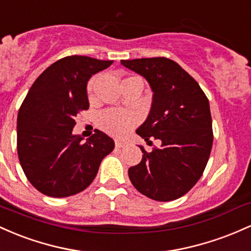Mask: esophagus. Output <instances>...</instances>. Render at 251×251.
Here are the masks:
<instances>
[{
    "label": "esophagus",
    "instance_id": "esophagus-1",
    "mask_svg": "<svg viewBox=\"0 0 251 251\" xmlns=\"http://www.w3.org/2000/svg\"><path fill=\"white\" fill-rule=\"evenodd\" d=\"M115 146H116V148H123V147H126V143L123 142V141L116 140V141H115Z\"/></svg>",
    "mask_w": 251,
    "mask_h": 251
}]
</instances>
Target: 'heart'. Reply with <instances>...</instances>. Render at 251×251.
<instances>
[{
	"label": "heart",
	"mask_w": 251,
	"mask_h": 251,
	"mask_svg": "<svg viewBox=\"0 0 251 251\" xmlns=\"http://www.w3.org/2000/svg\"><path fill=\"white\" fill-rule=\"evenodd\" d=\"M137 77H128L122 81L129 79H135ZM98 81L100 78L94 77L90 79L88 83V88H86V92H88V97L90 100H95L96 92H97L98 88ZM135 123V116L130 111L126 110H116V109H111V110H105L98 117V125L103 129L105 133L114 135V136H123V135L128 133L131 128H133Z\"/></svg>",
	"instance_id": "heart-1"
}]
</instances>
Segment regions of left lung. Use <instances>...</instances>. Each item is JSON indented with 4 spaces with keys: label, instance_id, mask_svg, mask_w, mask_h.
Instances as JSON below:
<instances>
[{
    "label": "left lung",
    "instance_id": "1",
    "mask_svg": "<svg viewBox=\"0 0 251 251\" xmlns=\"http://www.w3.org/2000/svg\"><path fill=\"white\" fill-rule=\"evenodd\" d=\"M121 64L143 75L154 92L151 112L136 134L148 143L161 142L151 153L140 147L142 160L129 168V179L154 201L178 199L197 184L209 161L213 142L209 100L171 59L141 58Z\"/></svg>",
    "mask_w": 251,
    "mask_h": 251
}]
</instances>
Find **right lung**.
<instances>
[{
  "label": "right lung",
  "mask_w": 251,
  "mask_h": 251,
  "mask_svg": "<svg viewBox=\"0 0 251 251\" xmlns=\"http://www.w3.org/2000/svg\"><path fill=\"white\" fill-rule=\"evenodd\" d=\"M114 63L70 55L36 78L20 106L18 155L28 181L39 192L64 198L85 190L115 142L100 130L83 142L72 134L75 118L88 110L86 84Z\"/></svg>",
  "instance_id": "add662e5"
}]
</instances>
